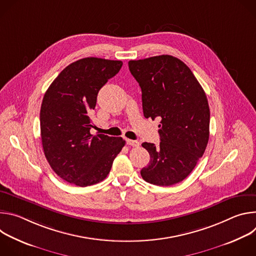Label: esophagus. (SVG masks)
Returning <instances> with one entry per match:
<instances>
[{"instance_id": "1", "label": "esophagus", "mask_w": 256, "mask_h": 256, "mask_svg": "<svg viewBox=\"0 0 256 256\" xmlns=\"http://www.w3.org/2000/svg\"><path fill=\"white\" fill-rule=\"evenodd\" d=\"M126 144L132 146V147H138V146H140V142L138 140H132L126 138Z\"/></svg>"}]
</instances>
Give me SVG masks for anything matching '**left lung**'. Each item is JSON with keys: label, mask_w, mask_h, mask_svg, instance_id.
I'll return each instance as SVG.
<instances>
[{"label": "left lung", "mask_w": 256, "mask_h": 256, "mask_svg": "<svg viewBox=\"0 0 256 256\" xmlns=\"http://www.w3.org/2000/svg\"><path fill=\"white\" fill-rule=\"evenodd\" d=\"M142 89L146 118H161L160 144L142 142L150 163L140 170L144 181L170 186L186 179L204 155L210 136V107L190 68L168 54L130 60Z\"/></svg>", "instance_id": "1"}]
</instances>
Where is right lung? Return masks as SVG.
<instances>
[{"label": "right lung", "instance_id": "add662e5", "mask_svg": "<svg viewBox=\"0 0 256 256\" xmlns=\"http://www.w3.org/2000/svg\"><path fill=\"white\" fill-rule=\"evenodd\" d=\"M122 66V60L81 58L66 66L44 94V152L52 170L68 184L85 188L102 181L124 148L122 138L90 134L98 92Z\"/></svg>", "mask_w": 256, "mask_h": 256}]
</instances>
